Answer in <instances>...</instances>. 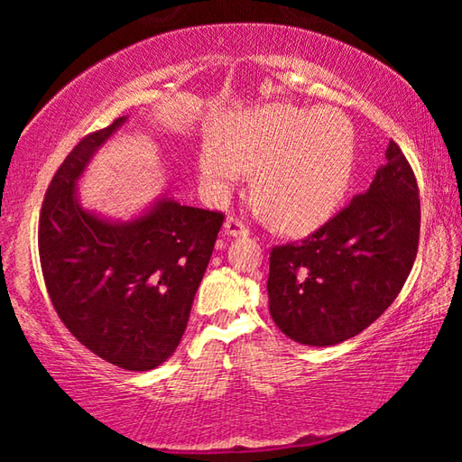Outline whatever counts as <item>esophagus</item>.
Instances as JSON below:
<instances>
[{"label": "esophagus", "instance_id": "34e87169", "mask_svg": "<svg viewBox=\"0 0 462 462\" xmlns=\"http://www.w3.org/2000/svg\"><path fill=\"white\" fill-rule=\"evenodd\" d=\"M224 232L230 236H248V224L238 216H228V220L224 222Z\"/></svg>", "mask_w": 462, "mask_h": 462}]
</instances>
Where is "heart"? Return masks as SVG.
Returning a JSON list of instances; mask_svg holds the SVG:
<instances>
[{
    "label": "heart",
    "instance_id": "obj_1",
    "mask_svg": "<svg viewBox=\"0 0 462 462\" xmlns=\"http://www.w3.org/2000/svg\"><path fill=\"white\" fill-rule=\"evenodd\" d=\"M353 124L338 109L318 112L287 106L253 109L208 140L199 171L226 191L245 171H259L256 203L273 222L291 232L322 224L346 193L353 171Z\"/></svg>",
    "mask_w": 462,
    "mask_h": 462
}]
</instances>
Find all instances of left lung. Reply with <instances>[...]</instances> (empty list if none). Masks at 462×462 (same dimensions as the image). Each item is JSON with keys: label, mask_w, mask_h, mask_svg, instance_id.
Wrapping results in <instances>:
<instances>
[{"label": "left lung", "mask_w": 462, "mask_h": 462, "mask_svg": "<svg viewBox=\"0 0 462 462\" xmlns=\"http://www.w3.org/2000/svg\"><path fill=\"white\" fill-rule=\"evenodd\" d=\"M369 191L303 240L271 248L269 310L279 330L330 346L369 328L408 279L420 242V189L393 140Z\"/></svg>", "instance_id": "8db88e82"}]
</instances>
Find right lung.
Returning <instances> with one entry per match:
<instances>
[{"label":"right lung","instance_id":"1","mask_svg":"<svg viewBox=\"0 0 462 462\" xmlns=\"http://www.w3.org/2000/svg\"><path fill=\"white\" fill-rule=\"evenodd\" d=\"M124 120L83 136L57 169L41 208L38 254L67 330L120 369L151 371L181 342L224 214L173 199L130 224L83 212L75 179Z\"/></svg>","mask_w":462,"mask_h":462}]
</instances>
